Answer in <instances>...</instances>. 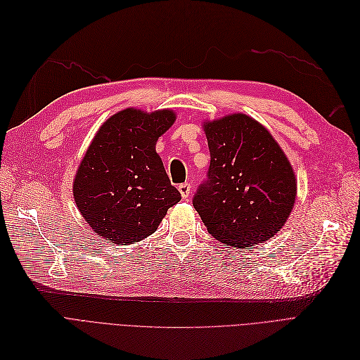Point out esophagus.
<instances>
[{"label":"esophagus","mask_w":360,"mask_h":360,"mask_svg":"<svg viewBox=\"0 0 360 360\" xmlns=\"http://www.w3.org/2000/svg\"><path fill=\"white\" fill-rule=\"evenodd\" d=\"M179 192H180L183 199H187V198H189L191 192H192V186L189 183H183V184L179 186Z\"/></svg>","instance_id":"esophagus-1"}]
</instances>
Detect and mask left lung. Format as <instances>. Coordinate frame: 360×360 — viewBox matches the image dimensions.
Segmentation results:
<instances>
[{
	"instance_id": "left-lung-1",
	"label": "left lung",
	"mask_w": 360,
	"mask_h": 360,
	"mask_svg": "<svg viewBox=\"0 0 360 360\" xmlns=\"http://www.w3.org/2000/svg\"><path fill=\"white\" fill-rule=\"evenodd\" d=\"M211 164L193 196L210 234L233 248L276 236L296 199V177L271 133L246 114L203 124Z\"/></svg>"
}]
</instances>
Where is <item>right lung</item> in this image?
Here are the masks:
<instances>
[{
  "mask_svg": "<svg viewBox=\"0 0 360 360\" xmlns=\"http://www.w3.org/2000/svg\"><path fill=\"white\" fill-rule=\"evenodd\" d=\"M174 120L171 110L126 108L99 127L84 153L73 183L75 202L84 221L108 242L142 240L181 199L155 150Z\"/></svg>",
  "mask_w": 360,
  "mask_h": 360,
  "instance_id": "obj_1",
  "label": "right lung"
}]
</instances>
